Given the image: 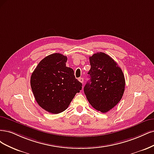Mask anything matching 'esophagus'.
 <instances>
[{"mask_svg": "<svg viewBox=\"0 0 154 154\" xmlns=\"http://www.w3.org/2000/svg\"><path fill=\"white\" fill-rule=\"evenodd\" d=\"M79 81H80L81 83H82L83 82H84V79L83 78H82V77H81V78H79Z\"/></svg>", "mask_w": 154, "mask_h": 154, "instance_id": "obj_1", "label": "esophagus"}]
</instances>
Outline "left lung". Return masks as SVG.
Wrapping results in <instances>:
<instances>
[{"label": "left lung", "instance_id": "obj_1", "mask_svg": "<svg viewBox=\"0 0 154 154\" xmlns=\"http://www.w3.org/2000/svg\"><path fill=\"white\" fill-rule=\"evenodd\" d=\"M90 81L84 88L91 106L105 113L120 101L125 91V81L122 69L116 61L103 52L90 57Z\"/></svg>", "mask_w": 154, "mask_h": 154}]
</instances>
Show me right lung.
Segmentation results:
<instances>
[{"mask_svg": "<svg viewBox=\"0 0 154 154\" xmlns=\"http://www.w3.org/2000/svg\"><path fill=\"white\" fill-rule=\"evenodd\" d=\"M67 57L51 54L39 62L31 77V86L38 105L52 114L65 111L82 84L73 70L66 66Z\"/></svg>", "mask_w": 154, "mask_h": 154, "instance_id": "right-lung-1", "label": "right lung"}]
</instances>
